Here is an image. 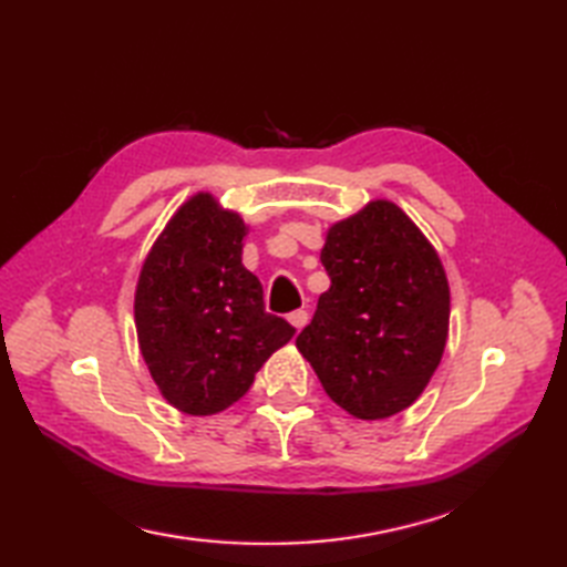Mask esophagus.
Wrapping results in <instances>:
<instances>
[{
  "instance_id": "obj_1",
  "label": "esophagus",
  "mask_w": 567,
  "mask_h": 567,
  "mask_svg": "<svg viewBox=\"0 0 567 567\" xmlns=\"http://www.w3.org/2000/svg\"><path fill=\"white\" fill-rule=\"evenodd\" d=\"M288 322H291L298 331L308 324V312L306 310H293L291 315H288Z\"/></svg>"
}]
</instances>
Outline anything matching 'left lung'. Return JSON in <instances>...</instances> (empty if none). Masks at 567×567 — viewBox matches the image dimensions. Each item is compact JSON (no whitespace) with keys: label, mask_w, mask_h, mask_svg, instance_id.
I'll return each instance as SVG.
<instances>
[{"label":"left lung","mask_w":567,"mask_h":567,"mask_svg":"<svg viewBox=\"0 0 567 567\" xmlns=\"http://www.w3.org/2000/svg\"><path fill=\"white\" fill-rule=\"evenodd\" d=\"M331 286L296 347L334 404L363 421L411 406L445 351L450 286L435 247L392 202L327 230Z\"/></svg>","instance_id":"8db88e82"}]
</instances>
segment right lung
Returning a JSON list of instances; mask_svg holds the SVG:
<instances>
[{"mask_svg":"<svg viewBox=\"0 0 567 567\" xmlns=\"http://www.w3.org/2000/svg\"><path fill=\"white\" fill-rule=\"evenodd\" d=\"M247 226L199 192L151 247L134 293V322L165 402L212 416L252 388L296 329L269 315L261 284L243 267Z\"/></svg>","mask_w":567,"mask_h":567,"instance_id":"1","label":"right lung"}]
</instances>
